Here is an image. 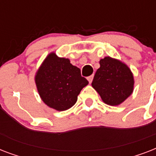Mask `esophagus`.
<instances>
[{"label": "esophagus", "mask_w": 156, "mask_h": 156, "mask_svg": "<svg viewBox=\"0 0 156 156\" xmlns=\"http://www.w3.org/2000/svg\"><path fill=\"white\" fill-rule=\"evenodd\" d=\"M93 78H94V75H90V76H89V77H88L87 80L89 81V83H91V82H92V80H93Z\"/></svg>", "instance_id": "esophagus-1"}]
</instances>
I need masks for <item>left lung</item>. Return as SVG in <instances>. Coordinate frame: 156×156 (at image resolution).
I'll return each instance as SVG.
<instances>
[{
	"mask_svg": "<svg viewBox=\"0 0 156 156\" xmlns=\"http://www.w3.org/2000/svg\"><path fill=\"white\" fill-rule=\"evenodd\" d=\"M100 65L91 86L105 104L111 106L121 104L133 93L134 79L130 69L110 56L101 59Z\"/></svg>",
	"mask_w": 156,
	"mask_h": 156,
	"instance_id": "1",
	"label": "left lung"
}]
</instances>
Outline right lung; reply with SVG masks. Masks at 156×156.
<instances>
[{
    "mask_svg": "<svg viewBox=\"0 0 156 156\" xmlns=\"http://www.w3.org/2000/svg\"><path fill=\"white\" fill-rule=\"evenodd\" d=\"M40 98L48 106L65 111L73 106L78 95L88 81L81 75L80 69L67 58L51 52L43 61L35 77Z\"/></svg>",
    "mask_w": 156,
    "mask_h": 156,
    "instance_id": "1",
    "label": "right lung"
}]
</instances>
